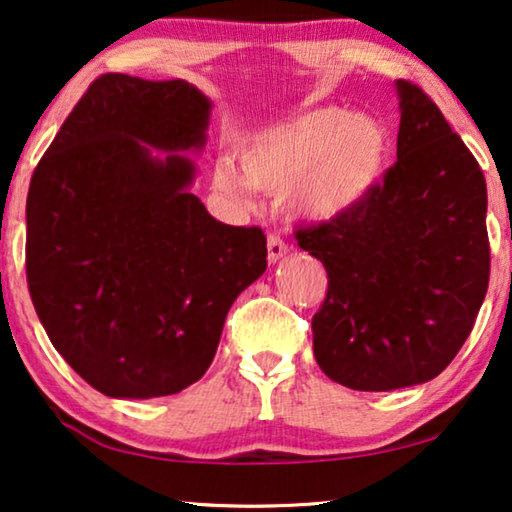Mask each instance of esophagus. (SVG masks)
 I'll return each mask as SVG.
<instances>
[{
    "instance_id": "esophagus-1",
    "label": "esophagus",
    "mask_w": 512,
    "mask_h": 512,
    "mask_svg": "<svg viewBox=\"0 0 512 512\" xmlns=\"http://www.w3.org/2000/svg\"><path fill=\"white\" fill-rule=\"evenodd\" d=\"M288 251V244L279 238V235L270 233L268 235V261L270 263H277L279 258H284Z\"/></svg>"
}]
</instances>
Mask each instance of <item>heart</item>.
I'll list each match as a JSON object with an SVG mask.
<instances>
[{
	"mask_svg": "<svg viewBox=\"0 0 512 512\" xmlns=\"http://www.w3.org/2000/svg\"><path fill=\"white\" fill-rule=\"evenodd\" d=\"M390 150V131L379 117L325 106L251 133L240 147L242 170L221 159L214 187L247 201L251 187L281 194L295 184L302 212L335 219L372 194Z\"/></svg>",
	"mask_w": 512,
	"mask_h": 512,
	"instance_id": "1",
	"label": "heart"
}]
</instances>
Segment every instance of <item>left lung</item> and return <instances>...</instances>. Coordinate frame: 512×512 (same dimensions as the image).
<instances>
[{"instance_id":"obj_1","label":"left lung","mask_w":512,"mask_h":512,"mask_svg":"<svg viewBox=\"0 0 512 512\" xmlns=\"http://www.w3.org/2000/svg\"><path fill=\"white\" fill-rule=\"evenodd\" d=\"M397 161L355 210L295 226L328 272L311 318L318 367L353 390L432 381L471 335L490 284L487 187L439 106L397 80Z\"/></svg>"}]
</instances>
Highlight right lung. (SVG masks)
<instances>
[{
	"mask_svg": "<svg viewBox=\"0 0 512 512\" xmlns=\"http://www.w3.org/2000/svg\"><path fill=\"white\" fill-rule=\"evenodd\" d=\"M207 120L210 101L187 80L103 73L29 182L34 309L108 397L175 395L201 379L228 309L268 268L261 228L221 224L189 191L196 168L180 152L203 147Z\"/></svg>",
	"mask_w": 512,
	"mask_h": 512,
	"instance_id": "obj_1",
	"label": "right lung"
}]
</instances>
